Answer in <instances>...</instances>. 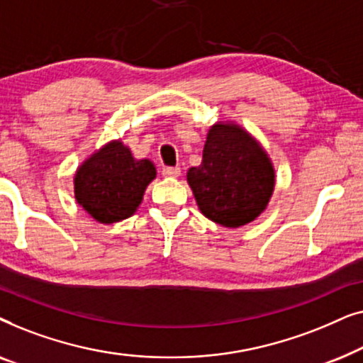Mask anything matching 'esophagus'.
I'll use <instances>...</instances> for the list:
<instances>
[{
	"mask_svg": "<svg viewBox=\"0 0 363 363\" xmlns=\"http://www.w3.org/2000/svg\"><path fill=\"white\" fill-rule=\"evenodd\" d=\"M180 173H182L180 167H163V170H162L163 177H172V178L180 177Z\"/></svg>",
	"mask_w": 363,
	"mask_h": 363,
	"instance_id": "1",
	"label": "esophagus"
}]
</instances>
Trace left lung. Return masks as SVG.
I'll return each mask as SVG.
<instances>
[{
    "mask_svg": "<svg viewBox=\"0 0 363 363\" xmlns=\"http://www.w3.org/2000/svg\"><path fill=\"white\" fill-rule=\"evenodd\" d=\"M186 178L203 215L228 228L259 216L274 190L269 158L250 133L230 123L210 128L201 165Z\"/></svg>",
    "mask_w": 363,
    "mask_h": 363,
    "instance_id": "1",
    "label": "left lung"
}]
</instances>
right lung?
Segmentation results:
<instances>
[{
    "instance_id": "right-lung-1",
    "label": "right lung",
    "mask_w": 363,
    "mask_h": 363,
    "mask_svg": "<svg viewBox=\"0 0 363 363\" xmlns=\"http://www.w3.org/2000/svg\"><path fill=\"white\" fill-rule=\"evenodd\" d=\"M153 178L152 162L133 160L127 147L112 142L79 168L74 191L79 205L92 218L116 223L133 215Z\"/></svg>"
}]
</instances>
